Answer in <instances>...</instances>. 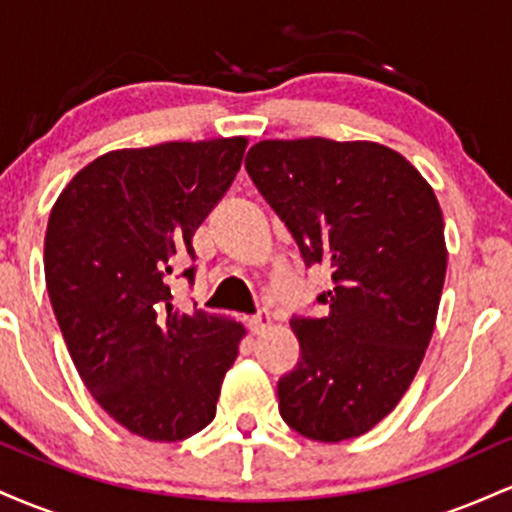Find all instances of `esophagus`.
I'll list each match as a JSON object with an SVG mask.
<instances>
[{
    "mask_svg": "<svg viewBox=\"0 0 512 512\" xmlns=\"http://www.w3.org/2000/svg\"><path fill=\"white\" fill-rule=\"evenodd\" d=\"M269 325H272V317H269L267 310H257V313L250 317V330L255 334L264 332Z\"/></svg>",
    "mask_w": 512,
    "mask_h": 512,
    "instance_id": "esophagus-1",
    "label": "esophagus"
}]
</instances>
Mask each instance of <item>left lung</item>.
I'll return each mask as SVG.
<instances>
[{"mask_svg":"<svg viewBox=\"0 0 512 512\" xmlns=\"http://www.w3.org/2000/svg\"><path fill=\"white\" fill-rule=\"evenodd\" d=\"M245 168L305 264L332 269L317 296L330 313L291 320L301 361L276 387L281 419L320 443L363 436L409 390L436 327L448 269L436 192L375 142L264 139Z\"/></svg>","mask_w":512,"mask_h":512,"instance_id":"8db88e82","label":"left lung"}]
</instances>
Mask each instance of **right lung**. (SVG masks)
Listing matches in <instances>:
<instances>
[{
    "mask_svg": "<svg viewBox=\"0 0 512 512\" xmlns=\"http://www.w3.org/2000/svg\"><path fill=\"white\" fill-rule=\"evenodd\" d=\"M245 137L117 149L74 175L50 211L45 284L69 356L93 399L154 443L209 426L245 327L180 313L168 274L226 195ZM195 281V267L182 272Z\"/></svg>",
    "mask_w": 512,
    "mask_h": 512,
    "instance_id": "obj_1",
    "label": "right lung"
}]
</instances>
